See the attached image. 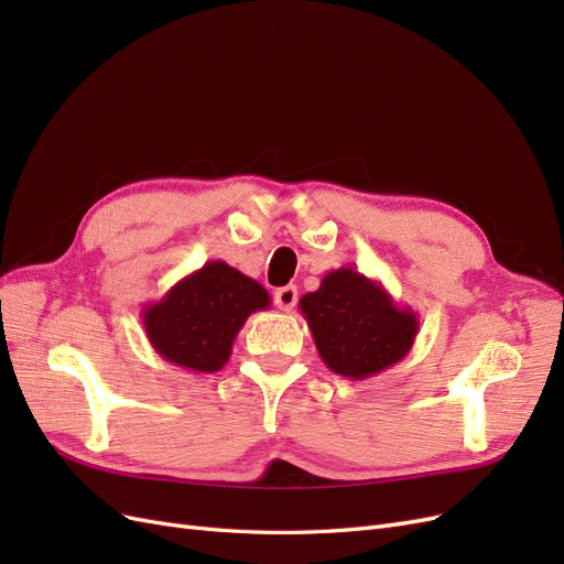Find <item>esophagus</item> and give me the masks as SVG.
I'll use <instances>...</instances> for the list:
<instances>
[{
  "instance_id": "obj_1",
  "label": "esophagus",
  "mask_w": 564,
  "mask_h": 564,
  "mask_svg": "<svg viewBox=\"0 0 564 564\" xmlns=\"http://www.w3.org/2000/svg\"><path fill=\"white\" fill-rule=\"evenodd\" d=\"M296 301H299V289H296V284H286V286H282V289H278V292H275L278 308L284 311V313L292 311L294 305H296Z\"/></svg>"
}]
</instances>
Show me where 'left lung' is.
Segmentation results:
<instances>
[{
  "instance_id": "obj_1",
  "label": "left lung",
  "mask_w": 564,
  "mask_h": 564,
  "mask_svg": "<svg viewBox=\"0 0 564 564\" xmlns=\"http://www.w3.org/2000/svg\"><path fill=\"white\" fill-rule=\"evenodd\" d=\"M299 308L322 362L355 381L398 365L419 334L416 313L400 308L379 280L352 268L327 272L317 292L301 296Z\"/></svg>"
}]
</instances>
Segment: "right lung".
<instances>
[{"instance_id": "add662e5", "label": "right lung", "mask_w": 564, "mask_h": 564, "mask_svg": "<svg viewBox=\"0 0 564 564\" xmlns=\"http://www.w3.org/2000/svg\"><path fill=\"white\" fill-rule=\"evenodd\" d=\"M270 294L226 261H207L178 280L141 317L150 346L166 362L214 373L230 360L232 340L251 313L268 311Z\"/></svg>"}]
</instances>
